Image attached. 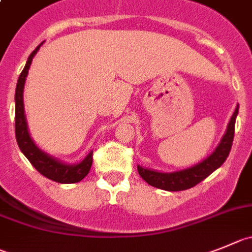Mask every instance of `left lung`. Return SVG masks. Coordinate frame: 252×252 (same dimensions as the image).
I'll list each match as a JSON object with an SVG mask.
<instances>
[{
    "instance_id": "obj_1",
    "label": "left lung",
    "mask_w": 252,
    "mask_h": 252,
    "mask_svg": "<svg viewBox=\"0 0 252 252\" xmlns=\"http://www.w3.org/2000/svg\"><path fill=\"white\" fill-rule=\"evenodd\" d=\"M237 113H239V104L230 119L229 124L225 134L222 135L221 140L218 144L213 153L208 158L201 160L200 163L195 164L190 168L182 169V170L170 171H158L154 169L143 168L138 165V173L143 179L149 185L158 189L168 190V191H180V190H187L195 187L200 182H203L205 178H208L211 173L224 164L226 158L229 157V153L231 150L232 140H234L235 133V122H236Z\"/></svg>"
}]
</instances>
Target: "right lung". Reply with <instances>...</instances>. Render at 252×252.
<instances>
[{
  "label": "right lung",
  "mask_w": 252,
  "mask_h": 252,
  "mask_svg": "<svg viewBox=\"0 0 252 252\" xmlns=\"http://www.w3.org/2000/svg\"><path fill=\"white\" fill-rule=\"evenodd\" d=\"M43 44L42 42L37 48L34 49L28 57L26 62L25 68L21 72L18 77L17 86H16L15 93V104H16V113H15V129H16V139L17 144L20 147L21 152L25 154L26 158L30 160V163L36 168L37 171L42 174L43 176L53 182L61 183V184H73L78 183L83 179L84 176L89 173L93 161V150L87 154L86 158L82 161L76 164H68L62 160H58L57 158L49 155L48 153L43 152L39 149L31 138L30 130H28L27 119H26L25 113V104H23V89H25L26 78L28 76V69L31 67L32 60L38 52L39 47Z\"/></svg>",
  "instance_id": "1"
}]
</instances>
